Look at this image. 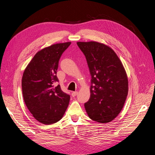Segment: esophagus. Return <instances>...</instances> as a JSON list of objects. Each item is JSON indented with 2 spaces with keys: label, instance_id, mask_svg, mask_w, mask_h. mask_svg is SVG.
<instances>
[{
  "label": "esophagus",
  "instance_id": "1",
  "mask_svg": "<svg viewBox=\"0 0 155 155\" xmlns=\"http://www.w3.org/2000/svg\"><path fill=\"white\" fill-rule=\"evenodd\" d=\"M77 94H78V92H77V91L73 92L71 93V95H72V97H75V96H76V95H77Z\"/></svg>",
  "mask_w": 155,
  "mask_h": 155
}]
</instances>
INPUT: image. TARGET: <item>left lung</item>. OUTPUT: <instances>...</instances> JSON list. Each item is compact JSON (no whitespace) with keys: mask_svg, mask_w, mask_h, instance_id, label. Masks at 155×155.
<instances>
[{"mask_svg":"<svg viewBox=\"0 0 155 155\" xmlns=\"http://www.w3.org/2000/svg\"><path fill=\"white\" fill-rule=\"evenodd\" d=\"M84 54L91 75V97L85 103L88 117L100 123L115 119L128 93L126 71L110 48L95 41L77 43Z\"/></svg>","mask_w":155,"mask_h":155,"instance_id":"1","label":"left lung"}]
</instances>
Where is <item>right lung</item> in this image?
Listing matches in <instances>:
<instances>
[{
  "label": "right lung",
  "mask_w": 155,
  "mask_h": 155,
  "mask_svg": "<svg viewBox=\"0 0 155 155\" xmlns=\"http://www.w3.org/2000/svg\"><path fill=\"white\" fill-rule=\"evenodd\" d=\"M70 42L53 45L38 51L24 70L22 78L23 98L33 117L41 123L51 124L59 121L70 102L56 76L58 63Z\"/></svg>",
  "instance_id": "right-lung-1"
}]
</instances>
